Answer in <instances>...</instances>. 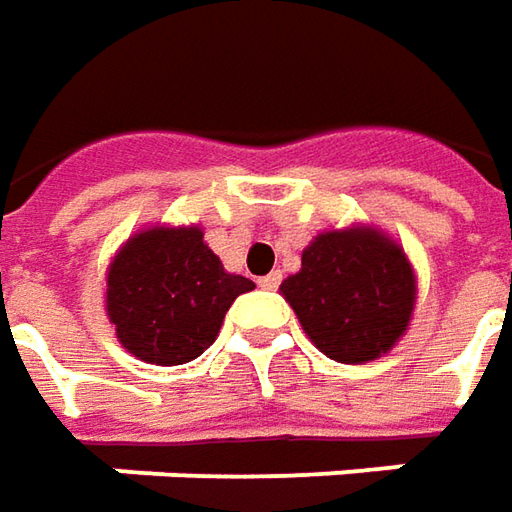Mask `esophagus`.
Here are the masks:
<instances>
[{
    "mask_svg": "<svg viewBox=\"0 0 512 512\" xmlns=\"http://www.w3.org/2000/svg\"><path fill=\"white\" fill-rule=\"evenodd\" d=\"M280 280H283V277H280V272L263 274V277L257 280V286H260V289H266V291H274L277 286H280Z\"/></svg>",
    "mask_w": 512,
    "mask_h": 512,
    "instance_id": "esophagus-1",
    "label": "esophagus"
}]
</instances>
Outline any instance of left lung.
Wrapping results in <instances>:
<instances>
[{
  "label": "left lung",
  "instance_id": "1",
  "mask_svg": "<svg viewBox=\"0 0 512 512\" xmlns=\"http://www.w3.org/2000/svg\"><path fill=\"white\" fill-rule=\"evenodd\" d=\"M280 294L326 357L371 362L408 331L416 274L397 240L374 226H348L311 240Z\"/></svg>",
  "mask_w": 512,
  "mask_h": 512
}]
</instances>
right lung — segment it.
<instances>
[{
  "instance_id": "obj_1",
  "label": "right lung",
  "mask_w": 512,
  "mask_h": 512,
  "mask_svg": "<svg viewBox=\"0 0 512 512\" xmlns=\"http://www.w3.org/2000/svg\"><path fill=\"white\" fill-rule=\"evenodd\" d=\"M255 289L229 274L201 226H152L127 240L107 269V317L133 357L184 365L215 343L238 294Z\"/></svg>"
}]
</instances>
